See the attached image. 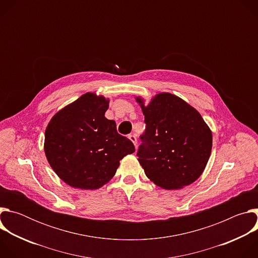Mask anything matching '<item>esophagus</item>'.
<instances>
[{
    "label": "esophagus",
    "instance_id": "1",
    "mask_svg": "<svg viewBox=\"0 0 258 258\" xmlns=\"http://www.w3.org/2000/svg\"><path fill=\"white\" fill-rule=\"evenodd\" d=\"M128 139L133 142V144H134L135 146H137V138H136L135 135H130V136H128Z\"/></svg>",
    "mask_w": 258,
    "mask_h": 258
}]
</instances>
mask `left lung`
Listing matches in <instances>:
<instances>
[{"instance_id":"left-lung-1","label":"left lung","mask_w":258,"mask_h":258,"mask_svg":"<svg viewBox=\"0 0 258 258\" xmlns=\"http://www.w3.org/2000/svg\"><path fill=\"white\" fill-rule=\"evenodd\" d=\"M136 101L145 115L137 155L147 177L165 190L191 185L211 154L209 126L194 107L173 94H156L147 105L141 96Z\"/></svg>"}]
</instances>
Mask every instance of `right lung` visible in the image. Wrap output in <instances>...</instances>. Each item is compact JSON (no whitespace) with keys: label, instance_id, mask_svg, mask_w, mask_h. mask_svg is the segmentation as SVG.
Returning a JSON list of instances; mask_svg holds the SVG:
<instances>
[{"label":"right lung","instance_id":"1","mask_svg":"<svg viewBox=\"0 0 258 258\" xmlns=\"http://www.w3.org/2000/svg\"><path fill=\"white\" fill-rule=\"evenodd\" d=\"M109 98L86 93L51 118L44 150L55 173L67 185L100 189L111 179L119 161L135 152L134 144L105 117Z\"/></svg>","mask_w":258,"mask_h":258}]
</instances>
